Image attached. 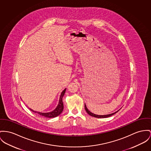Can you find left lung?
<instances>
[{
    "mask_svg": "<svg viewBox=\"0 0 151 151\" xmlns=\"http://www.w3.org/2000/svg\"><path fill=\"white\" fill-rule=\"evenodd\" d=\"M85 111H86V112L88 113V114H89L90 116H92V117H96V118H107V117H111L112 115L114 114L115 113H116L117 112H118L119 111H120V109L119 111H116L113 113H111V114H106V115H98V114H94L93 113H91V111H89L87 107H86V104H85Z\"/></svg>",
    "mask_w": 151,
    "mask_h": 151,
    "instance_id": "obj_1",
    "label": "left lung"
}]
</instances>
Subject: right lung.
Instances as JSON below:
<instances>
[{
    "instance_id": "right-lung-1",
    "label": "right lung",
    "mask_w": 151,
    "mask_h": 151,
    "mask_svg": "<svg viewBox=\"0 0 151 151\" xmlns=\"http://www.w3.org/2000/svg\"><path fill=\"white\" fill-rule=\"evenodd\" d=\"M66 88L63 91H62L60 93V100L58 101V104L57 106V107L53 110V111H51L49 112H40V111H34L33 109L29 108L30 111L35 112L36 113H38V114H40V116L45 117H47V118H54L55 117L58 116H59L60 114H61V113L62 112V111L63 110V104L62 102V98L66 92Z\"/></svg>"
}]
</instances>
